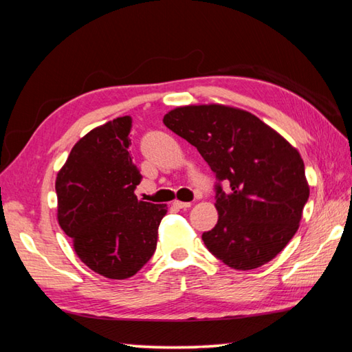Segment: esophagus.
I'll return each instance as SVG.
<instances>
[{"label": "esophagus", "mask_w": 352, "mask_h": 352, "mask_svg": "<svg viewBox=\"0 0 352 352\" xmlns=\"http://www.w3.org/2000/svg\"><path fill=\"white\" fill-rule=\"evenodd\" d=\"M174 204L175 208H178V209H186V208H190L192 206V203H189V201H180V200H174Z\"/></svg>", "instance_id": "1"}]
</instances>
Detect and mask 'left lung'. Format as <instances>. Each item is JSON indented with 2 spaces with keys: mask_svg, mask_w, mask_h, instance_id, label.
I'll return each instance as SVG.
<instances>
[{
  "mask_svg": "<svg viewBox=\"0 0 352 352\" xmlns=\"http://www.w3.org/2000/svg\"><path fill=\"white\" fill-rule=\"evenodd\" d=\"M163 123L195 146L219 180V221L201 235L209 252L239 271L255 270L282 252L309 198L298 151L239 107L182 106L166 113ZM221 181L230 186L226 193Z\"/></svg>",
  "mask_w": 352,
  "mask_h": 352,
  "instance_id": "obj_1",
  "label": "left lung"
}]
</instances>
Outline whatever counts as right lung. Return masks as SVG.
<instances>
[{"mask_svg":"<svg viewBox=\"0 0 352 352\" xmlns=\"http://www.w3.org/2000/svg\"><path fill=\"white\" fill-rule=\"evenodd\" d=\"M132 118L95 127L70 151L55 182L58 223L78 258L100 276L129 278L157 248L166 204L138 200L142 174L129 154Z\"/></svg>","mask_w":352,"mask_h":352,"instance_id":"right-lung-1","label":"right lung"}]
</instances>
